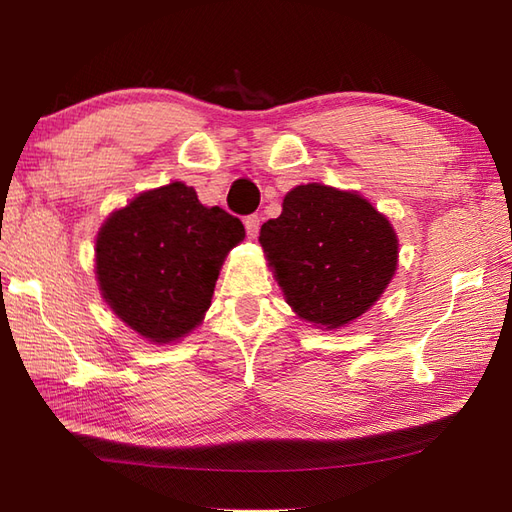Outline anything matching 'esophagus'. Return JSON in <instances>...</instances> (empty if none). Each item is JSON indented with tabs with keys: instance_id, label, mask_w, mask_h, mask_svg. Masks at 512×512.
Wrapping results in <instances>:
<instances>
[{
	"instance_id": "1",
	"label": "esophagus",
	"mask_w": 512,
	"mask_h": 512,
	"mask_svg": "<svg viewBox=\"0 0 512 512\" xmlns=\"http://www.w3.org/2000/svg\"><path fill=\"white\" fill-rule=\"evenodd\" d=\"M243 224H245L247 237H250V239H256V237H258V228H260V218H258V215H247Z\"/></svg>"
}]
</instances>
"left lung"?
Returning <instances> with one entry per match:
<instances>
[{
  "label": "left lung",
  "mask_w": 512,
  "mask_h": 512,
  "mask_svg": "<svg viewBox=\"0 0 512 512\" xmlns=\"http://www.w3.org/2000/svg\"><path fill=\"white\" fill-rule=\"evenodd\" d=\"M258 241L294 314L327 329L363 316L397 269L391 222L356 192L322 183L292 188Z\"/></svg>",
  "instance_id": "obj_1"
}]
</instances>
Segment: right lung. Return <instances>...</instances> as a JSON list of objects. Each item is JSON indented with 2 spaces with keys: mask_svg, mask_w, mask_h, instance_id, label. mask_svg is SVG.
Listing matches in <instances>:
<instances>
[{
  "mask_svg": "<svg viewBox=\"0 0 512 512\" xmlns=\"http://www.w3.org/2000/svg\"><path fill=\"white\" fill-rule=\"evenodd\" d=\"M245 228L194 188L173 181L111 213L96 239V275L117 318L153 344L203 322L226 254Z\"/></svg>",
  "mask_w": 512,
  "mask_h": 512,
  "instance_id": "right-lung-1",
  "label": "right lung"
}]
</instances>
